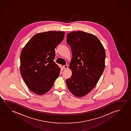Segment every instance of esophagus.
<instances>
[{
  "mask_svg": "<svg viewBox=\"0 0 131 131\" xmlns=\"http://www.w3.org/2000/svg\"><path fill=\"white\" fill-rule=\"evenodd\" d=\"M62 68L63 69H66L68 68V66L67 65H65V66H63L62 67Z\"/></svg>",
  "mask_w": 131,
  "mask_h": 131,
  "instance_id": "1",
  "label": "esophagus"
}]
</instances>
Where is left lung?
I'll return each instance as SVG.
<instances>
[{
	"label": "left lung",
	"instance_id": "obj_1",
	"mask_svg": "<svg viewBox=\"0 0 131 131\" xmlns=\"http://www.w3.org/2000/svg\"><path fill=\"white\" fill-rule=\"evenodd\" d=\"M72 58L70 63L72 75L67 79L68 89L74 96H85L95 87L105 68L106 53L96 36L83 31L67 35Z\"/></svg>",
	"mask_w": 131,
	"mask_h": 131
}]
</instances>
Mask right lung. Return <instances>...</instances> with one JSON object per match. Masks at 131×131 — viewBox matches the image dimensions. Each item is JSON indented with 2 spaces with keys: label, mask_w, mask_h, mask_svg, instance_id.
<instances>
[{
  "label": "right lung",
  "mask_w": 131,
  "mask_h": 131,
  "mask_svg": "<svg viewBox=\"0 0 131 131\" xmlns=\"http://www.w3.org/2000/svg\"><path fill=\"white\" fill-rule=\"evenodd\" d=\"M64 31L37 34L29 40L20 54V71L27 87L34 93H46L58 77L60 69L54 62V48L62 41Z\"/></svg>",
  "instance_id": "1"
}]
</instances>
